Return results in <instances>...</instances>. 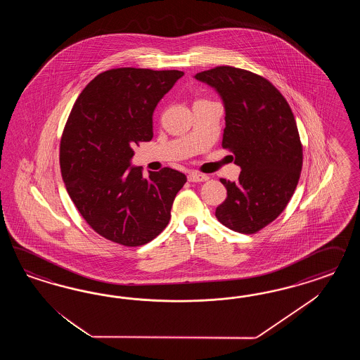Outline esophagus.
Segmentation results:
<instances>
[{"mask_svg":"<svg viewBox=\"0 0 360 360\" xmlns=\"http://www.w3.org/2000/svg\"><path fill=\"white\" fill-rule=\"evenodd\" d=\"M188 181L190 182H206V181H208V175L200 174L198 172H191L188 174Z\"/></svg>","mask_w":360,"mask_h":360,"instance_id":"1","label":"esophagus"}]
</instances>
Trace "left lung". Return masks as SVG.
<instances>
[{"instance_id":"8db88e82","label":"left lung","mask_w":360,"mask_h":360,"mask_svg":"<svg viewBox=\"0 0 360 360\" xmlns=\"http://www.w3.org/2000/svg\"><path fill=\"white\" fill-rule=\"evenodd\" d=\"M195 77L223 98L221 146L241 167L236 182L220 179L227 198L215 217L232 231L256 233L288 206L301 175L304 154L295 115L283 94L251 71L218 65Z\"/></svg>"}]
</instances>
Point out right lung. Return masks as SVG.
<instances>
[{
    "label": "right lung",
    "instance_id": "add662e5",
    "mask_svg": "<svg viewBox=\"0 0 360 360\" xmlns=\"http://www.w3.org/2000/svg\"><path fill=\"white\" fill-rule=\"evenodd\" d=\"M182 71L121 67L98 74L77 98L60 139L59 164L80 215L100 236L143 245L169 224L187 181L164 167L142 176L129 167L133 148L153 137V112Z\"/></svg>",
    "mask_w": 360,
    "mask_h": 360
}]
</instances>
